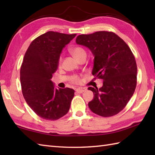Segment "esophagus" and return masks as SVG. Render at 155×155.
<instances>
[{"label": "esophagus", "instance_id": "34e87169", "mask_svg": "<svg viewBox=\"0 0 155 155\" xmlns=\"http://www.w3.org/2000/svg\"><path fill=\"white\" fill-rule=\"evenodd\" d=\"M87 89L85 88H78L76 89V92H77V93H83Z\"/></svg>", "mask_w": 155, "mask_h": 155}]
</instances>
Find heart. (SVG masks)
<instances>
[{
  "label": "heart",
  "instance_id": "b5f03b06",
  "mask_svg": "<svg viewBox=\"0 0 155 155\" xmlns=\"http://www.w3.org/2000/svg\"><path fill=\"white\" fill-rule=\"evenodd\" d=\"M70 52L77 60H78V58L81 57L82 56L86 55V51H85L83 48L80 47H74L71 48L70 49ZM61 62L62 58H60V59H59V64H61ZM71 82L75 84L78 83L80 82V78L79 77H77V76H74V77H72L71 78Z\"/></svg>",
  "mask_w": 155,
  "mask_h": 155
}]
</instances>
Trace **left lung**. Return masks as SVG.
Returning a JSON list of instances; mask_svg holds the SVG:
<instances>
[{"label":"left lung","instance_id":"obj_1","mask_svg":"<svg viewBox=\"0 0 155 155\" xmlns=\"http://www.w3.org/2000/svg\"><path fill=\"white\" fill-rule=\"evenodd\" d=\"M76 42L91 51L94 57L92 74L103 80L100 88H88L94 93L88 107L103 117L117 114L126 107L137 86V67L130 48L118 35L108 31L78 35Z\"/></svg>","mask_w":155,"mask_h":155}]
</instances>
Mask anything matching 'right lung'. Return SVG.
Masks as SVG:
<instances>
[{
    "label": "right lung",
    "mask_w": 155,
    "mask_h": 155,
    "mask_svg": "<svg viewBox=\"0 0 155 155\" xmlns=\"http://www.w3.org/2000/svg\"><path fill=\"white\" fill-rule=\"evenodd\" d=\"M77 34L48 31L36 38L26 51L20 71L22 93L38 117L56 120L68 113L74 95L72 88H55L51 81L61 53Z\"/></svg>",
    "instance_id": "obj_1"
}]
</instances>
